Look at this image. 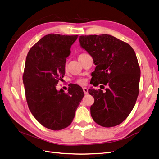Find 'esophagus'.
Segmentation results:
<instances>
[{
    "label": "esophagus",
    "instance_id": "34e87169",
    "mask_svg": "<svg viewBox=\"0 0 159 159\" xmlns=\"http://www.w3.org/2000/svg\"><path fill=\"white\" fill-rule=\"evenodd\" d=\"M83 90H84V92L85 95H87L88 93V89L87 88H85V87L83 88Z\"/></svg>",
    "mask_w": 159,
    "mask_h": 159
}]
</instances>
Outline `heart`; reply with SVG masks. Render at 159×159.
Returning <instances> with one entry per match:
<instances>
[{
  "label": "heart",
  "mask_w": 159,
  "mask_h": 159,
  "mask_svg": "<svg viewBox=\"0 0 159 159\" xmlns=\"http://www.w3.org/2000/svg\"><path fill=\"white\" fill-rule=\"evenodd\" d=\"M84 54H81L79 56H80L81 55H84ZM76 82H77V84H78L80 85H84V84H86V80L84 78H80V79H78V80L76 81Z\"/></svg>",
  "instance_id": "b5f03b06"
}]
</instances>
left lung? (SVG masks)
Returning <instances> with one entry per match:
<instances>
[{
	"instance_id": "obj_1",
	"label": "left lung",
	"mask_w": 159,
	"mask_h": 159,
	"mask_svg": "<svg viewBox=\"0 0 159 159\" xmlns=\"http://www.w3.org/2000/svg\"><path fill=\"white\" fill-rule=\"evenodd\" d=\"M79 41L96 66L90 84L108 87L105 92L89 89L94 98L91 117L102 127L116 126L129 116L139 95L141 70L135 52L127 43L109 34L80 36Z\"/></svg>"
}]
</instances>
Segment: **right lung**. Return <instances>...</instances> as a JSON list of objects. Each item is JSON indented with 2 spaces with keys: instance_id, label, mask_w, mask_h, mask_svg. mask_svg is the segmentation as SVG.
<instances>
[{
  "instance_id": "1",
  "label": "right lung",
  "mask_w": 159,
  "mask_h": 159,
  "mask_svg": "<svg viewBox=\"0 0 159 159\" xmlns=\"http://www.w3.org/2000/svg\"><path fill=\"white\" fill-rule=\"evenodd\" d=\"M78 37L50 34L38 41L26 56L22 79L28 108L42 125L54 131L70 125L84 96L82 88L75 84L68 93L56 89Z\"/></svg>"
}]
</instances>
